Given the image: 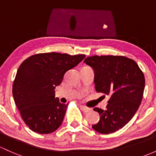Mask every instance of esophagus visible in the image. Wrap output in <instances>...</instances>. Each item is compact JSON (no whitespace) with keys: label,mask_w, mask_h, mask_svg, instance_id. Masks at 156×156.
<instances>
[{"label":"esophagus","mask_w":156,"mask_h":156,"mask_svg":"<svg viewBox=\"0 0 156 156\" xmlns=\"http://www.w3.org/2000/svg\"><path fill=\"white\" fill-rule=\"evenodd\" d=\"M81 109L82 110L84 113H88L91 111V108H87V107H86V106H83V105L81 106Z\"/></svg>","instance_id":"obj_1"}]
</instances>
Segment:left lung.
Instances as JSON below:
<instances>
[{
	"label": "left lung",
	"mask_w": 156,
	"mask_h": 156,
	"mask_svg": "<svg viewBox=\"0 0 156 156\" xmlns=\"http://www.w3.org/2000/svg\"><path fill=\"white\" fill-rule=\"evenodd\" d=\"M83 62L93 68L96 91L111 96L107 109L93 108L100 119L92 127L101 134L115 132L132 119L141 103L144 73L135 61L123 56L96 55Z\"/></svg>",
	"instance_id": "left-lung-1"
}]
</instances>
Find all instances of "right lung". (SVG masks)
Wrapping results in <instances>:
<instances>
[{
  "label": "right lung",
  "instance_id": "right-lung-1",
  "mask_svg": "<svg viewBox=\"0 0 156 156\" xmlns=\"http://www.w3.org/2000/svg\"><path fill=\"white\" fill-rule=\"evenodd\" d=\"M84 55L51 53L33 55L19 66L12 86L15 103L30 130L50 134L62 124L68 105L55 98V89L68 70L76 66Z\"/></svg>",
  "mask_w": 156,
  "mask_h": 156
}]
</instances>
